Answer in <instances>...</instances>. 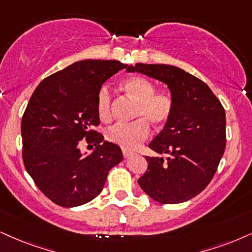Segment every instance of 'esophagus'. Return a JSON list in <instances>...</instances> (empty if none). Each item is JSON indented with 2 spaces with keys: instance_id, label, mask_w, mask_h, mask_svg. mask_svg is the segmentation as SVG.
Instances as JSON below:
<instances>
[{
  "instance_id": "34e87169",
  "label": "esophagus",
  "mask_w": 252,
  "mask_h": 252,
  "mask_svg": "<svg viewBox=\"0 0 252 252\" xmlns=\"http://www.w3.org/2000/svg\"><path fill=\"white\" fill-rule=\"evenodd\" d=\"M134 153H133L132 151H129V150H125V148H124L123 150V155H124V158H129L131 157V155H133Z\"/></svg>"
}]
</instances>
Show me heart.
<instances>
[{"instance_id":"obj_1","label":"heart","mask_w":252,"mask_h":252,"mask_svg":"<svg viewBox=\"0 0 252 252\" xmlns=\"http://www.w3.org/2000/svg\"><path fill=\"white\" fill-rule=\"evenodd\" d=\"M123 88L138 101L135 118L132 123H119L108 128L106 138L125 150H135L148 138L151 133L150 123L162 126L172 117L174 101L164 92H155V85L151 80L140 76L128 77L123 82ZM111 92L107 86L99 90L97 97L98 116L107 120L111 116Z\"/></svg>"}]
</instances>
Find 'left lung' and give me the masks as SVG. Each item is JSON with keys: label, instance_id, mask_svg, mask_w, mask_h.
I'll return each mask as SVG.
<instances>
[{"label": "left lung", "instance_id": "8db88e82", "mask_svg": "<svg viewBox=\"0 0 252 252\" xmlns=\"http://www.w3.org/2000/svg\"><path fill=\"white\" fill-rule=\"evenodd\" d=\"M166 84L174 101L172 117L148 147L170 158L145 157L148 167L139 186L154 201L182 203L207 187L225 148V112L206 83L167 64L127 65Z\"/></svg>", "mask_w": 252, "mask_h": 252}]
</instances>
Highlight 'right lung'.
Masks as SVG:
<instances>
[{"label": "right lung", "mask_w": 252, "mask_h": 252, "mask_svg": "<svg viewBox=\"0 0 252 252\" xmlns=\"http://www.w3.org/2000/svg\"><path fill=\"white\" fill-rule=\"evenodd\" d=\"M126 66L119 61L76 62L40 82L31 95L21 124L24 166L58 206L78 207L97 197L108 170L123 160L119 146L91 128L100 124L99 90ZM84 137L96 146L91 154L80 152Z\"/></svg>", "instance_id": "add662e5"}]
</instances>
